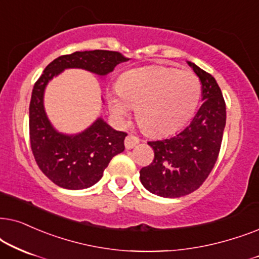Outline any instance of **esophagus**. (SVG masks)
Masks as SVG:
<instances>
[{"label": "esophagus", "instance_id": "esophagus-1", "mask_svg": "<svg viewBox=\"0 0 259 259\" xmlns=\"http://www.w3.org/2000/svg\"><path fill=\"white\" fill-rule=\"evenodd\" d=\"M125 148L126 149H132V148H134L136 146V144L140 143V139L139 137L134 136V135H127L125 137Z\"/></svg>", "mask_w": 259, "mask_h": 259}]
</instances>
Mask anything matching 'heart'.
<instances>
[{
    "label": "heart",
    "mask_w": 259,
    "mask_h": 259,
    "mask_svg": "<svg viewBox=\"0 0 259 259\" xmlns=\"http://www.w3.org/2000/svg\"><path fill=\"white\" fill-rule=\"evenodd\" d=\"M119 98L110 96L109 106L117 118L136 110L140 126L149 135H165L188 122L199 104L201 84L192 72L165 66L135 68L120 77Z\"/></svg>",
    "instance_id": "heart-1"
}]
</instances>
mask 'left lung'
I'll return each instance as SVG.
<instances>
[{"instance_id":"8db88e82","label":"left lung","mask_w":259,"mask_h":259,"mask_svg":"<svg viewBox=\"0 0 259 259\" xmlns=\"http://www.w3.org/2000/svg\"><path fill=\"white\" fill-rule=\"evenodd\" d=\"M188 65L201 81L204 103L177 135L148 142L154 160L140 170L144 187L163 198H180L204 184L218 160L226 124V104L215 79L195 64Z\"/></svg>"}]
</instances>
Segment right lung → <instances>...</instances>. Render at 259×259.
<instances>
[{
    "instance_id": "right-lung-1",
    "label": "right lung",
    "mask_w": 259,
    "mask_h": 259,
    "mask_svg": "<svg viewBox=\"0 0 259 259\" xmlns=\"http://www.w3.org/2000/svg\"><path fill=\"white\" fill-rule=\"evenodd\" d=\"M126 60L129 58L115 51L74 52L48 64L34 84L29 104L30 148L40 170L59 187L84 189L101 180L111 158L124 150L126 133L116 132L102 118L78 135L58 133L44 109L47 82L65 68H84L105 75Z\"/></svg>"
}]
</instances>
